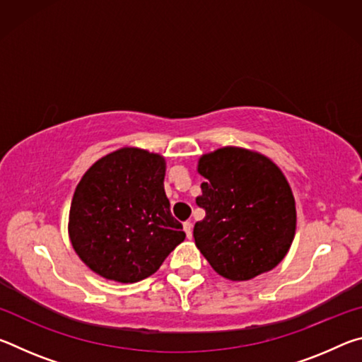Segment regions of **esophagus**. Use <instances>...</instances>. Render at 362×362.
Listing matches in <instances>:
<instances>
[{
  "label": "esophagus",
  "mask_w": 362,
  "mask_h": 362,
  "mask_svg": "<svg viewBox=\"0 0 362 362\" xmlns=\"http://www.w3.org/2000/svg\"><path fill=\"white\" fill-rule=\"evenodd\" d=\"M183 230H185L188 240H192V236H193V223L192 222H185V223H183Z\"/></svg>",
  "instance_id": "obj_1"
}]
</instances>
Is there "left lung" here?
Masks as SVG:
<instances>
[{"label": "left lung", "mask_w": 362, "mask_h": 362, "mask_svg": "<svg viewBox=\"0 0 362 362\" xmlns=\"http://www.w3.org/2000/svg\"><path fill=\"white\" fill-rule=\"evenodd\" d=\"M206 182L196 204L194 243L226 279L247 281L284 259L296 235V201L276 164L254 151L225 146L199 159Z\"/></svg>", "instance_id": "obj_1"}]
</instances>
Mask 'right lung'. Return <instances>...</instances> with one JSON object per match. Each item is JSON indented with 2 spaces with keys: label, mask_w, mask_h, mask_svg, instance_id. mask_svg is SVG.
<instances>
[{
  "label": "right lung",
  "mask_w": 362,
  "mask_h": 362,
  "mask_svg": "<svg viewBox=\"0 0 362 362\" xmlns=\"http://www.w3.org/2000/svg\"><path fill=\"white\" fill-rule=\"evenodd\" d=\"M164 158L121 148L89 168L70 207V240L86 265L105 279L151 276L185 240L164 193Z\"/></svg>",
  "instance_id": "right-lung-1"
}]
</instances>
